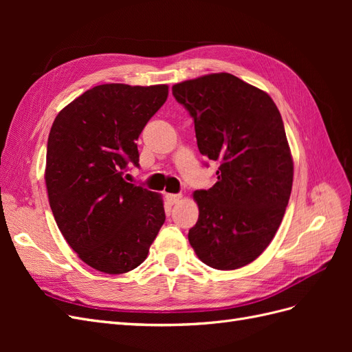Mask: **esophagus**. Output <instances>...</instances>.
Here are the masks:
<instances>
[{
  "instance_id": "34e87169",
  "label": "esophagus",
  "mask_w": 352,
  "mask_h": 352,
  "mask_svg": "<svg viewBox=\"0 0 352 352\" xmlns=\"http://www.w3.org/2000/svg\"><path fill=\"white\" fill-rule=\"evenodd\" d=\"M166 198L170 204H176V202H179V199L182 198V194H167Z\"/></svg>"
}]
</instances>
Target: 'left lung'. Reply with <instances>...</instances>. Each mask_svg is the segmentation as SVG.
I'll list each match as a JSON object with an SVG mask.
<instances>
[{
	"label": "left lung",
	"mask_w": 352,
	"mask_h": 352,
	"mask_svg": "<svg viewBox=\"0 0 352 352\" xmlns=\"http://www.w3.org/2000/svg\"><path fill=\"white\" fill-rule=\"evenodd\" d=\"M195 124L198 150L220 163L217 182L194 192L199 208L188 239L217 270L254 261L278 232L294 179L282 116L264 91L230 73L173 85Z\"/></svg>",
	"instance_id": "1"
}]
</instances>
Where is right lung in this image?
Wrapping results in <instances>:
<instances>
[{
  "label": "right lung",
  "instance_id": "add662e5",
  "mask_svg": "<svg viewBox=\"0 0 352 352\" xmlns=\"http://www.w3.org/2000/svg\"><path fill=\"white\" fill-rule=\"evenodd\" d=\"M167 95V85H98L66 105L51 126L50 207L72 250L95 270L136 269L166 220L162 195L123 176L129 164L140 166L135 141Z\"/></svg>",
  "mask_w": 352,
  "mask_h": 352
}]
</instances>
